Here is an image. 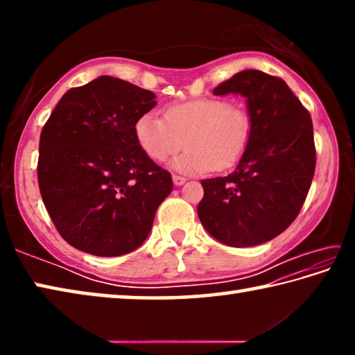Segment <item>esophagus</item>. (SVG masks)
<instances>
[{
	"instance_id": "34e87169",
	"label": "esophagus",
	"mask_w": 355,
	"mask_h": 355,
	"mask_svg": "<svg viewBox=\"0 0 355 355\" xmlns=\"http://www.w3.org/2000/svg\"><path fill=\"white\" fill-rule=\"evenodd\" d=\"M172 180H173V184H175V186H182V184L186 183V178L180 177V175H173Z\"/></svg>"
}]
</instances>
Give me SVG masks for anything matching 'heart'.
<instances>
[{
	"label": "heart",
	"mask_w": 355,
	"mask_h": 355,
	"mask_svg": "<svg viewBox=\"0 0 355 355\" xmlns=\"http://www.w3.org/2000/svg\"><path fill=\"white\" fill-rule=\"evenodd\" d=\"M252 135V119L244 107L225 98H197L167 106L164 119L146 112L135 123L137 146L150 159L163 163L186 144L173 167L188 173L235 166Z\"/></svg>",
	"instance_id": "obj_1"
}]
</instances>
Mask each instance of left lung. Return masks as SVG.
<instances>
[{
  "instance_id": "1",
  "label": "left lung",
  "mask_w": 355,
  "mask_h": 355,
  "mask_svg": "<svg viewBox=\"0 0 355 355\" xmlns=\"http://www.w3.org/2000/svg\"><path fill=\"white\" fill-rule=\"evenodd\" d=\"M216 95L248 98L252 135L236 169L202 180L200 222L232 248L263 244L297 218L315 175L316 148L310 112L279 76L243 70Z\"/></svg>"
}]
</instances>
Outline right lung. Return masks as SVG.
<instances>
[{"mask_svg": "<svg viewBox=\"0 0 355 355\" xmlns=\"http://www.w3.org/2000/svg\"><path fill=\"white\" fill-rule=\"evenodd\" d=\"M155 94L114 76L59 100L39 142L42 200L65 241L97 257L135 250L152 230L171 173L137 146L135 123Z\"/></svg>", "mask_w": 355, "mask_h": 355, "instance_id": "1", "label": "right lung"}]
</instances>
